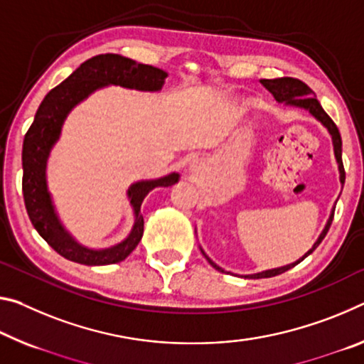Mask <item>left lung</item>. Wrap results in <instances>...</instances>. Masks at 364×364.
<instances>
[{"instance_id": "8db88e82", "label": "left lung", "mask_w": 364, "mask_h": 364, "mask_svg": "<svg viewBox=\"0 0 364 364\" xmlns=\"http://www.w3.org/2000/svg\"><path fill=\"white\" fill-rule=\"evenodd\" d=\"M261 84L264 85L265 89H267L270 94L274 95V99L277 102H284L285 105H291V107H298V108H304L308 109V112L313 114V117L321 121L322 124L326 126L327 131L331 132L332 136V142H333V152H336V159H337V164H338V171H340V183H345V170H343V161H342V137H340V132L338 128L336 126V123L331 119V117L324 112V108L321 107L319 100L314 97V92L311 90L306 84L303 82V80L295 79V77H279V79H261ZM333 220V210L331 213V217H328L326 228L322 230V233L317 241L314 243V246L311 247V250L304 255L301 259H298L296 262L293 264H288L285 267H279V269H272V270H265V272H259L255 275H246V277H251V279H267V277H275V275H280L287 272V270H290L291 267H295L296 264H299L303 261L304 257H308L311 252H313L317 246L321 245V241L324 240V236L327 235L328 228H331V223ZM203 255L205 256V252L203 251ZM207 261L210 262L212 267H215L217 270H220L223 272V269L218 267L215 262H212L209 257L205 256Z\"/></svg>"}]
</instances>
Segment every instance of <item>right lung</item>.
<instances>
[{
    "instance_id": "add662e5",
    "label": "right lung",
    "mask_w": 364,
    "mask_h": 364,
    "mask_svg": "<svg viewBox=\"0 0 364 364\" xmlns=\"http://www.w3.org/2000/svg\"><path fill=\"white\" fill-rule=\"evenodd\" d=\"M168 76L159 68L141 65L121 55H97L84 61L71 76L45 95L43 102L33 118V123L26 132L22 146V194H24L28 218L38 235L53 250L69 261L84 265H107L124 261L134 247L139 245L144 233V217L141 204L154 188H168L178 183L180 175L171 173L168 176L152 181H137L128 189V198L134 209V227L128 238L107 250H89L80 246L63 227L51 203L47 188V160L51 147L55 146L61 132L68 113L92 92L105 85L157 92Z\"/></svg>"
}]
</instances>
